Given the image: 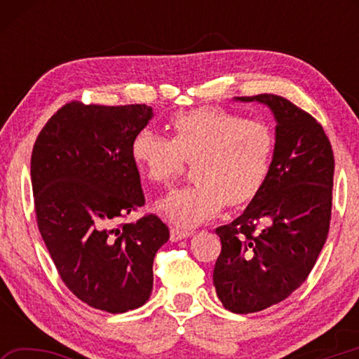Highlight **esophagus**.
<instances>
[{"instance_id": "esophagus-1", "label": "esophagus", "mask_w": 359, "mask_h": 359, "mask_svg": "<svg viewBox=\"0 0 359 359\" xmlns=\"http://www.w3.org/2000/svg\"><path fill=\"white\" fill-rule=\"evenodd\" d=\"M190 236H193L191 231H182V229H177V228L171 229V241L172 242L187 239V238H190Z\"/></svg>"}]
</instances>
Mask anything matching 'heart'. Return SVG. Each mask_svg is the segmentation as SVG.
<instances>
[{
  "label": "heart",
  "mask_w": 359,
  "mask_h": 359,
  "mask_svg": "<svg viewBox=\"0 0 359 359\" xmlns=\"http://www.w3.org/2000/svg\"><path fill=\"white\" fill-rule=\"evenodd\" d=\"M172 139L142 130L131 156L147 179L169 185L193 162V185L158 203L169 223L194 228L214 218L224 204L241 205L257 196L271 172L274 131L264 121L245 120L220 107H199L171 120Z\"/></svg>",
  "instance_id": "1"
}]
</instances>
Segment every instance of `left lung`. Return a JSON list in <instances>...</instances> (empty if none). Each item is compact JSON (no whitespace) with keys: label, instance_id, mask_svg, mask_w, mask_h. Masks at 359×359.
Instances as JSON below:
<instances>
[{"label":"left lung","instance_id":"obj_1","mask_svg":"<svg viewBox=\"0 0 359 359\" xmlns=\"http://www.w3.org/2000/svg\"><path fill=\"white\" fill-rule=\"evenodd\" d=\"M234 100L267 106L277 123L266 184L244 214L215 229L218 299L231 312L253 313L287 299L311 274L330 231L334 155L323 126L288 100Z\"/></svg>","mask_w":359,"mask_h":359}]
</instances>
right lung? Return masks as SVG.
<instances>
[{"label": "right lung", "mask_w": 359, "mask_h": 359, "mask_svg": "<svg viewBox=\"0 0 359 359\" xmlns=\"http://www.w3.org/2000/svg\"><path fill=\"white\" fill-rule=\"evenodd\" d=\"M154 111L145 104L72 101L47 121L32 154L34 209L62 280L109 313L141 307L154 288V258L169 239L156 215L120 224L144 205L133 139Z\"/></svg>", "instance_id": "add662e5"}]
</instances>
